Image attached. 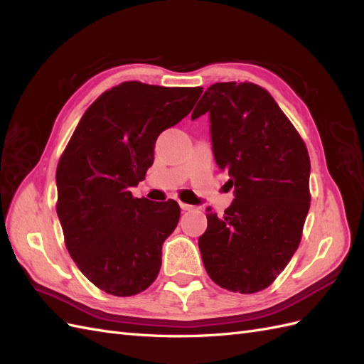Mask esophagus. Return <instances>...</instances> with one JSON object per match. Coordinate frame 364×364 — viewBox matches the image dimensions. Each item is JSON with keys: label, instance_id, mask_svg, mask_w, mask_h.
Instances as JSON below:
<instances>
[{"label": "esophagus", "instance_id": "obj_1", "mask_svg": "<svg viewBox=\"0 0 364 364\" xmlns=\"http://www.w3.org/2000/svg\"><path fill=\"white\" fill-rule=\"evenodd\" d=\"M179 205H181V209H182V211H193V209H194V206H193V205H188V203H183V202H181Z\"/></svg>", "mask_w": 364, "mask_h": 364}]
</instances>
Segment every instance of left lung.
Wrapping results in <instances>:
<instances>
[{"label": "left lung", "mask_w": 364, "mask_h": 364, "mask_svg": "<svg viewBox=\"0 0 364 364\" xmlns=\"http://www.w3.org/2000/svg\"><path fill=\"white\" fill-rule=\"evenodd\" d=\"M209 112L214 158L235 199L223 217L208 208L199 238L217 285L241 294L267 289L301 243L310 209V156L273 97L255 83H214L191 119Z\"/></svg>", "instance_id": "8db88e82"}]
</instances>
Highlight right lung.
<instances>
[{
    "label": "right lung",
    "mask_w": 364,
    "mask_h": 364,
    "mask_svg": "<svg viewBox=\"0 0 364 364\" xmlns=\"http://www.w3.org/2000/svg\"><path fill=\"white\" fill-rule=\"evenodd\" d=\"M202 87L123 82L86 109L56 170L58 217L71 258L95 287L134 296L156 279L181 208L138 199L161 132L191 112Z\"/></svg>",
    "instance_id": "1"
}]
</instances>
